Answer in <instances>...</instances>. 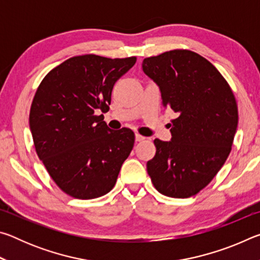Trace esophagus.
Here are the masks:
<instances>
[{
    "label": "esophagus",
    "mask_w": 260,
    "mask_h": 260,
    "mask_svg": "<svg viewBox=\"0 0 260 260\" xmlns=\"http://www.w3.org/2000/svg\"><path fill=\"white\" fill-rule=\"evenodd\" d=\"M144 139H146V138H144V136H142L141 134H135V140L138 141V142H141V141H143Z\"/></svg>",
    "instance_id": "34e87169"
}]
</instances>
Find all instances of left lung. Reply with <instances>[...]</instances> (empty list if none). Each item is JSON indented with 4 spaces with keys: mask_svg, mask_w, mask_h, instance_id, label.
<instances>
[{
    "mask_svg": "<svg viewBox=\"0 0 260 260\" xmlns=\"http://www.w3.org/2000/svg\"><path fill=\"white\" fill-rule=\"evenodd\" d=\"M142 68L159 86L162 105L177 113L170 142L153 141L148 174L162 195L188 199L212 181L230 155L239 121L235 96L221 73L190 50L148 57Z\"/></svg>",
    "mask_w": 260,
    "mask_h": 260,
    "instance_id": "1",
    "label": "left lung"
}]
</instances>
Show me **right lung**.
<instances>
[{"label": "right lung", "instance_id": "add662e5", "mask_svg": "<svg viewBox=\"0 0 260 260\" xmlns=\"http://www.w3.org/2000/svg\"><path fill=\"white\" fill-rule=\"evenodd\" d=\"M135 61V56H74L38 87L29 111L35 151L69 196L98 199L116 184L135 135L129 128L110 129L96 112L108 111L114 83Z\"/></svg>", "mask_w": 260, "mask_h": 260}]
</instances>
